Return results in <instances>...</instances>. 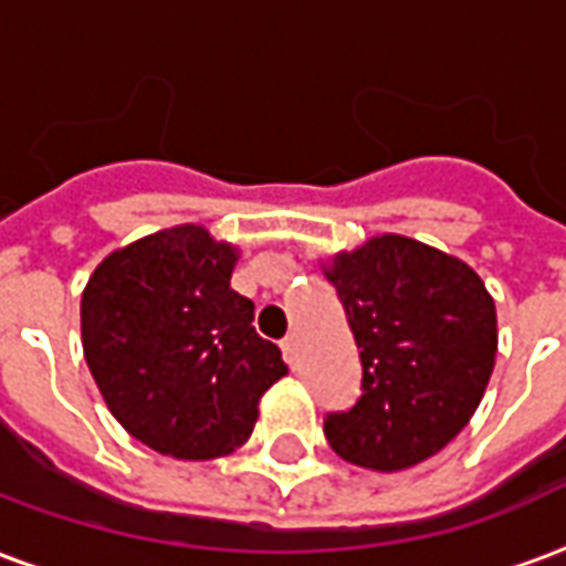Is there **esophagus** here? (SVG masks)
<instances>
[{"mask_svg": "<svg viewBox=\"0 0 566 566\" xmlns=\"http://www.w3.org/2000/svg\"><path fill=\"white\" fill-rule=\"evenodd\" d=\"M282 352H284V360H287V364H296V352H300V339H296V333L284 336Z\"/></svg>", "mask_w": 566, "mask_h": 566, "instance_id": "obj_1", "label": "esophagus"}]
</instances>
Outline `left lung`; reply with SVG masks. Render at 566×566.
<instances>
[{"instance_id": "1", "label": "left lung", "mask_w": 566, "mask_h": 566, "mask_svg": "<svg viewBox=\"0 0 566 566\" xmlns=\"http://www.w3.org/2000/svg\"><path fill=\"white\" fill-rule=\"evenodd\" d=\"M360 348V397L324 418L348 463L397 473L461 433L497 357V312L463 260L409 235H373L324 270Z\"/></svg>"}]
</instances>
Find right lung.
Returning <instances> with one entry per match:
<instances>
[{"mask_svg": "<svg viewBox=\"0 0 566 566\" xmlns=\"http://www.w3.org/2000/svg\"><path fill=\"white\" fill-rule=\"evenodd\" d=\"M235 251L181 223L117 248L81 294L93 381L129 437L178 461H211L254 430L284 367L251 327L254 303L230 287Z\"/></svg>", "mask_w": 566, "mask_h": 566, "instance_id": "1", "label": "right lung"}]
</instances>
